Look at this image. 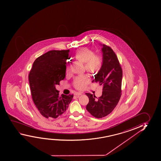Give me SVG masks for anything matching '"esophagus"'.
Listing matches in <instances>:
<instances>
[{"instance_id":"obj_1","label":"esophagus","mask_w":161,"mask_h":161,"mask_svg":"<svg viewBox=\"0 0 161 161\" xmlns=\"http://www.w3.org/2000/svg\"><path fill=\"white\" fill-rule=\"evenodd\" d=\"M82 94L83 93L82 92H75V96H81L82 95Z\"/></svg>"}]
</instances>
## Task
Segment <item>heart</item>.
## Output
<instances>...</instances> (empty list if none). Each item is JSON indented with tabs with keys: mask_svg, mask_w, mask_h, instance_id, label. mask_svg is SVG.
Returning a JSON list of instances; mask_svg holds the SVG:
<instances>
[{
	"mask_svg": "<svg viewBox=\"0 0 161 161\" xmlns=\"http://www.w3.org/2000/svg\"><path fill=\"white\" fill-rule=\"evenodd\" d=\"M75 58L80 62L85 63L86 69L91 71H96L101 67L103 60L101 56L94 55L93 51L88 48H82L79 49L75 55ZM68 71V69L67 72ZM89 83V78L86 76H80L75 78L73 86L77 89H84Z\"/></svg>",
	"mask_w": 161,
	"mask_h": 161,
	"instance_id": "heart-1",
	"label": "heart"
}]
</instances>
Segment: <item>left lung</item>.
<instances>
[{"label": "left lung", "instance_id": "obj_1", "mask_svg": "<svg viewBox=\"0 0 161 161\" xmlns=\"http://www.w3.org/2000/svg\"><path fill=\"white\" fill-rule=\"evenodd\" d=\"M101 46L103 62L93 82H98L102 86V95L97 98L94 94L86 93L89 98L86 110L97 118L108 115L117 105L121 96L122 80V69L115 53L109 47Z\"/></svg>", "mask_w": 161, "mask_h": 161}]
</instances>
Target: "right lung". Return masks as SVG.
Here are the masks:
<instances>
[{"label": "right lung", "mask_w": 161, "mask_h": 161, "mask_svg": "<svg viewBox=\"0 0 161 161\" xmlns=\"http://www.w3.org/2000/svg\"><path fill=\"white\" fill-rule=\"evenodd\" d=\"M69 50L51 51L34 62L29 75L31 96L41 114L57 118L67 109L73 95L59 96L55 86L64 79Z\"/></svg>", "instance_id": "obj_1"}]
</instances>
